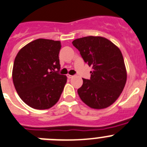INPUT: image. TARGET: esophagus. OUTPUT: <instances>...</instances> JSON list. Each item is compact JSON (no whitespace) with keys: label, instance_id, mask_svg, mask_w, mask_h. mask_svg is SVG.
<instances>
[{"label":"esophagus","instance_id":"34e87169","mask_svg":"<svg viewBox=\"0 0 147 147\" xmlns=\"http://www.w3.org/2000/svg\"><path fill=\"white\" fill-rule=\"evenodd\" d=\"M67 78H69V79H71V78H73V75H69V74H68V75H67Z\"/></svg>","mask_w":147,"mask_h":147}]
</instances>
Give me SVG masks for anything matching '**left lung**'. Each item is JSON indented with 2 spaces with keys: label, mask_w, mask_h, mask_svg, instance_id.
<instances>
[{
  "label": "left lung",
  "mask_w": 147,
  "mask_h": 147,
  "mask_svg": "<svg viewBox=\"0 0 147 147\" xmlns=\"http://www.w3.org/2000/svg\"><path fill=\"white\" fill-rule=\"evenodd\" d=\"M72 45L92 69L90 79L82 78V87L78 90L80 98L91 108H108L119 98L126 82L127 72L121 52L102 36H85L75 39Z\"/></svg>",
  "instance_id": "left-lung-1"
}]
</instances>
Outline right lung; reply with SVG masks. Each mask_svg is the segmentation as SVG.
<instances>
[{
	"label": "right lung",
	"mask_w": 147,
	"mask_h": 147,
	"mask_svg": "<svg viewBox=\"0 0 147 147\" xmlns=\"http://www.w3.org/2000/svg\"><path fill=\"white\" fill-rule=\"evenodd\" d=\"M61 42L38 39L21 48L15 58L12 78L16 90L26 105L45 110L57 102L67 82L59 75Z\"/></svg>",
	"instance_id": "obj_1"
}]
</instances>
